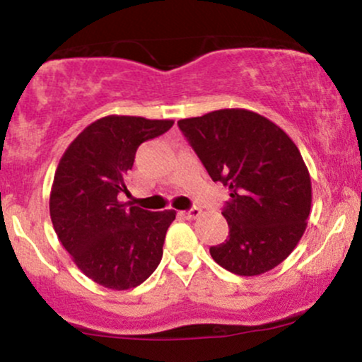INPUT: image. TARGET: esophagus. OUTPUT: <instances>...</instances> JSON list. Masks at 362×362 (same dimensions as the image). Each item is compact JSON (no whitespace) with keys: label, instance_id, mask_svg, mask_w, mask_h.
Here are the masks:
<instances>
[{"label":"esophagus","instance_id":"obj_1","mask_svg":"<svg viewBox=\"0 0 362 362\" xmlns=\"http://www.w3.org/2000/svg\"><path fill=\"white\" fill-rule=\"evenodd\" d=\"M185 216H187V218H189V219H197L199 218V216H201L202 214V209H201V207H192V209H189V211H185V213H184Z\"/></svg>","mask_w":362,"mask_h":362}]
</instances>
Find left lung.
<instances>
[{"mask_svg": "<svg viewBox=\"0 0 362 362\" xmlns=\"http://www.w3.org/2000/svg\"><path fill=\"white\" fill-rule=\"evenodd\" d=\"M209 177L230 189L224 243L211 247L216 264L238 276L279 265L306 230L311 180L293 139L272 120L245 109H221L178 120Z\"/></svg>", "mask_w": 362, "mask_h": 362, "instance_id": "1", "label": "left lung"}]
</instances>
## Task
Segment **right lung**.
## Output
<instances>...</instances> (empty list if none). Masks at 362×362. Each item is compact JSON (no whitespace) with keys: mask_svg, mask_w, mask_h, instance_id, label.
Returning a JSON list of instances; mask_svg holds the SVG:
<instances>
[{"mask_svg":"<svg viewBox=\"0 0 362 362\" xmlns=\"http://www.w3.org/2000/svg\"><path fill=\"white\" fill-rule=\"evenodd\" d=\"M173 120L107 115L78 134L57 165L49 199L52 226L78 269L103 288L124 291L155 272L175 211L149 213L119 201L139 144Z\"/></svg>","mask_w":362,"mask_h":362,"instance_id":"1","label":"right lung"}]
</instances>
